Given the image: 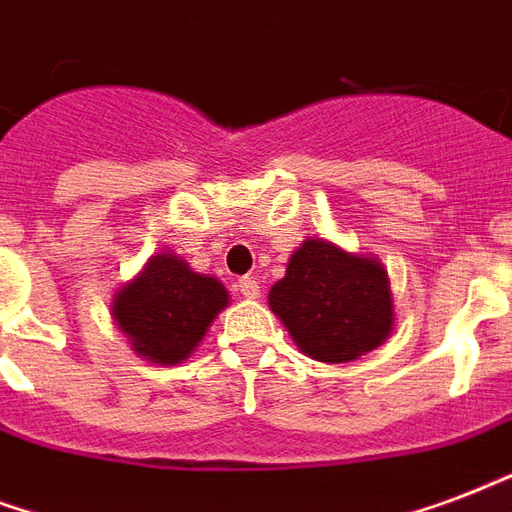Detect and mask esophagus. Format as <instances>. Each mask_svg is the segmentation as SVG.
<instances>
[{
  "instance_id": "34e87169",
  "label": "esophagus",
  "mask_w": 512,
  "mask_h": 512,
  "mask_svg": "<svg viewBox=\"0 0 512 512\" xmlns=\"http://www.w3.org/2000/svg\"><path fill=\"white\" fill-rule=\"evenodd\" d=\"M239 292L247 300H257L260 298V282L255 276H244V279H239Z\"/></svg>"
}]
</instances>
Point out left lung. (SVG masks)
<instances>
[{"label": "left lung", "mask_w": 512, "mask_h": 512, "mask_svg": "<svg viewBox=\"0 0 512 512\" xmlns=\"http://www.w3.org/2000/svg\"><path fill=\"white\" fill-rule=\"evenodd\" d=\"M268 306L295 346L327 365L360 360L395 330L384 263L317 236L292 252L284 279L268 292Z\"/></svg>", "instance_id": "left-lung-1"}]
</instances>
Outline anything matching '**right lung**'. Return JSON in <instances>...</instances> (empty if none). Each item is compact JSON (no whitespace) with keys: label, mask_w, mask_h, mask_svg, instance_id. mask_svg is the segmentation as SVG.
Masks as SVG:
<instances>
[{"label":"right lung","mask_w":512,"mask_h":512,"mask_svg":"<svg viewBox=\"0 0 512 512\" xmlns=\"http://www.w3.org/2000/svg\"><path fill=\"white\" fill-rule=\"evenodd\" d=\"M230 303L217 276L193 271L171 249L155 252L112 298V319L142 360L171 368L185 362Z\"/></svg>","instance_id":"obj_1"}]
</instances>
